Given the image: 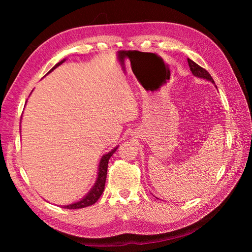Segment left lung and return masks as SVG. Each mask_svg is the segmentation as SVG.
I'll list each match as a JSON object with an SVG mask.
<instances>
[{"label":"left lung","mask_w":252,"mask_h":252,"mask_svg":"<svg viewBox=\"0 0 252 252\" xmlns=\"http://www.w3.org/2000/svg\"><path fill=\"white\" fill-rule=\"evenodd\" d=\"M187 63H189L190 71L192 74H194V76H196L198 78L206 79V80H208V81H211L212 83H215V80L212 79L211 74L209 73L205 68H202L199 65H197L195 62H192L191 60H189V58H187Z\"/></svg>","instance_id":"1"}]
</instances>
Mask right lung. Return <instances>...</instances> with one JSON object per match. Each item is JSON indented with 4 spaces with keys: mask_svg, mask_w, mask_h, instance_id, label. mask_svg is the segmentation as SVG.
I'll return each mask as SVG.
<instances>
[{
    "mask_svg": "<svg viewBox=\"0 0 252 252\" xmlns=\"http://www.w3.org/2000/svg\"><path fill=\"white\" fill-rule=\"evenodd\" d=\"M65 62V60H63L62 62H60L58 63L53 67V69H55L56 67H58L60 65ZM52 69V70H53ZM117 148H114L111 152H109L108 154H106L101 158L100 162H99V170H98V178L97 181H96V183L94 185V187L89 194L85 196L82 200H80L76 203H72V205H68V206H63V208L66 209H81V208H85V207H89V206H92L94 203L99 199V197L103 194V191L105 189V183H106V176H107V168H108V161L110 157L112 156V154H114Z\"/></svg>",
    "mask_w": 252,
    "mask_h": 252,
    "instance_id": "add662e5",
    "label": "right lung"
}]
</instances>
